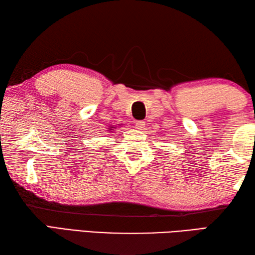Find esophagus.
<instances>
[{
	"label": "esophagus",
	"mask_w": 255,
	"mask_h": 255,
	"mask_svg": "<svg viewBox=\"0 0 255 255\" xmlns=\"http://www.w3.org/2000/svg\"><path fill=\"white\" fill-rule=\"evenodd\" d=\"M144 125H145V123L143 121H137L136 123H134V127L139 129V130H142V129L144 128Z\"/></svg>",
	"instance_id": "1"
}]
</instances>
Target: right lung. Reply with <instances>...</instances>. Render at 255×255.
I'll use <instances>...</instances> for the list:
<instances>
[{
	"label": "right lung",
	"instance_id": "add662e5",
	"mask_svg": "<svg viewBox=\"0 0 255 255\" xmlns=\"http://www.w3.org/2000/svg\"><path fill=\"white\" fill-rule=\"evenodd\" d=\"M115 128H116V127H111V128H110V131H112L113 129H115Z\"/></svg>",
	"mask_w": 255,
	"mask_h": 255
}]
</instances>
